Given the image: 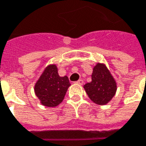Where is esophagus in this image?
Listing matches in <instances>:
<instances>
[{"label":"esophagus","instance_id":"esophagus-1","mask_svg":"<svg viewBox=\"0 0 146 146\" xmlns=\"http://www.w3.org/2000/svg\"><path fill=\"white\" fill-rule=\"evenodd\" d=\"M76 84H80V85H83L84 84V80H79L78 81L76 82Z\"/></svg>","mask_w":146,"mask_h":146}]
</instances>
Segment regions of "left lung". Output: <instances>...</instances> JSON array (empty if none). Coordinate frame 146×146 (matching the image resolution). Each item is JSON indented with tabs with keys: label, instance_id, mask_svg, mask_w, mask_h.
Masks as SVG:
<instances>
[{
	"label": "left lung",
	"instance_id": "obj_1",
	"mask_svg": "<svg viewBox=\"0 0 146 146\" xmlns=\"http://www.w3.org/2000/svg\"><path fill=\"white\" fill-rule=\"evenodd\" d=\"M88 98L98 105H106L115 95L117 84L106 66L99 63L93 67L92 81L84 84Z\"/></svg>",
	"mask_w": 146,
	"mask_h": 146
}]
</instances>
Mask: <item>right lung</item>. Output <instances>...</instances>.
<instances>
[{
  "instance_id": "add662e5",
  "label": "right lung",
  "mask_w": 146,
  "mask_h": 146,
  "mask_svg": "<svg viewBox=\"0 0 146 146\" xmlns=\"http://www.w3.org/2000/svg\"><path fill=\"white\" fill-rule=\"evenodd\" d=\"M70 86L67 76L61 77L55 64L48 65L35 84V93L44 106L55 107L62 102Z\"/></svg>"
}]
</instances>
